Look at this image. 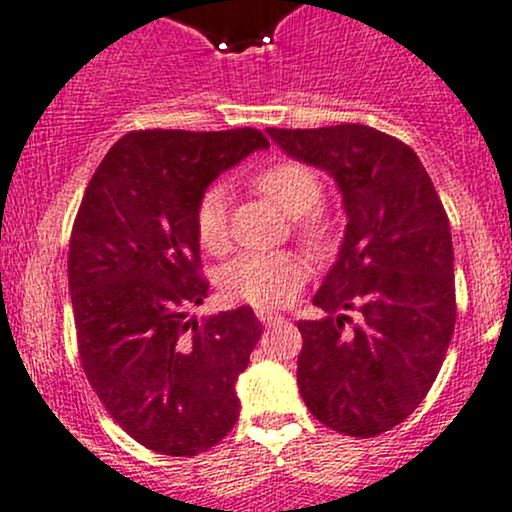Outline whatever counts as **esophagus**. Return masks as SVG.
I'll list each match as a JSON object with an SVG mask.
<instances>
[{"label":"esophagus","mask_w":512,"mask_h":512,"mask_svg":"<svg viewBox=\"0 0 512 512\" xmlns=\"http://www.w3.org/2000/svg\"><path fill=\"white\" fill-rule=\"evenodd\" d=\"M257 319H260L265 326L282 324V314H277V311H270V309H257Z\"/></svg>","instance_id":"esophagus-1"}]
</instances>
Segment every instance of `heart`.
Returning <instances> with one entry per match:
<instances>
[{
  "instance_id": "1",
  "label": "heart",
  "mask_w": 512,
  "mask_h": 512,
  "mask_svg": "<svg viewBox=\"0 0 512 512\" xmlns=\"http://www.w3.org/2000/svg\"><path fill=\"white\" fill-rule=\"evenodd\" d=\"M255 186L274 206L289 215L314 211L321 201V181L299 161H279L257 174ZM304 235L321 242L326 228L321 220L304 223ZM196 238L208 252L223 250L228 238V198L220 186L208 188L196 206ZM306 279V265L294 252H245L220 272V289L228 299L252 306H284L294 299Z\"/></svg>"
}]
</instances>
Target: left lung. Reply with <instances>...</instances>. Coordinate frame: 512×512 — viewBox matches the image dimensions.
<instances>
[{
	"instance_id": "obj_1",
	"label": "left lung",
	"mask_w": 512,
	"mask_h": 512,
	"mask_svg": "<svg viewBox=\"0 0 512 512\" xmlns=\"http://www.w3.org/2000/svg\"><path fill=\"white\" fill-rule=\"evenodd\" d=\"M287 157L336 181L346 211L338 257L314 294L326 319L297 321V383L309 412L375 437L427 397L456 324L449 218L417 154L368 125L277 129ZM348 310L359 311L353 327Z\"/></svg>"
}]
</instances>
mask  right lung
<instances>
[{"label":"right lung","mask_w":512,"mask_h":512,"mask_svg":"<svg viewBox=\"0 0 512 512\" xmlns=\"http://www.w3.org/2000/svg\"><path fill=\"white\" fill-rule=\"evenodd\" d=\"M267 147L250 127L129 132L85 188L68 252L80 360L112 419L159 454H201L238 422L235 383L262 324L250 306L188 316L208 297L196 206Z\"/></svg>","instance_id":"right-lung-1"}]
</instances>
